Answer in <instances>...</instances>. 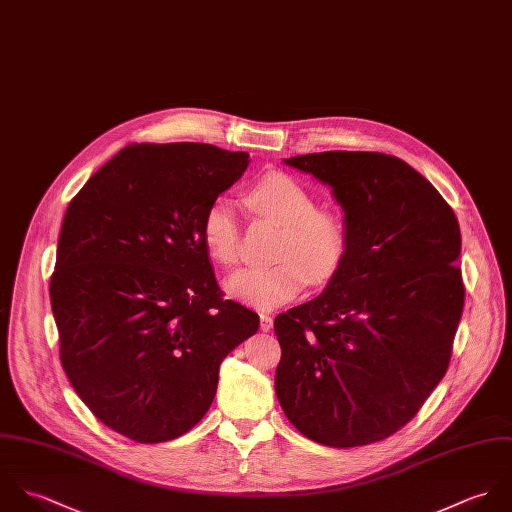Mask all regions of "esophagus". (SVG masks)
<instances>
[{"label": "esophagus", "instance_id": "1", "mask_svg": "<svg viewBox=\"0 0 512 512\" xmlns=\"http://www.w3.org/2000/svg\"><path fill=\"white\" fill-rule=\"evenodd\" d=\"M271 328H273V316L261 312V330H263V332H269Z\"/></svg>", "mask_w": 512, "mask_h": 512}]
</instances>
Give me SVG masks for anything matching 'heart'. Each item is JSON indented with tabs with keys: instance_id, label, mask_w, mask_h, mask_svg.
Instances as JSON below:
<instances>
[{
	"instance_id": "1",
	"label": "heart",
	"mask_w": 512,
	"mask_h": 512,
	"mask_svg": "<svg viewBox=\"0 0 512 512\" xmlns=\"http://www.w3.org/2000/svg\"><path fill=\"white\" fill-rule=\"evenodd\" d=\"M249 200L265 217L281 225L269 267L233 273L225 289L237 301L273 310L295 301L310 283L336 275L348 253V225L340 211L316 207L307 186L297 178L271 172L251 190ZM200 235L207 255L219 265H233L239 253V225L233 204L217 198L205 207Z\"/></svg>"
}]
</instances>
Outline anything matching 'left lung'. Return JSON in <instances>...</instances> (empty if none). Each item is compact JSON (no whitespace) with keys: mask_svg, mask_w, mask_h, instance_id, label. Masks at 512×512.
<instances>
[{"mask_svg":"<svg viewBox=\"0 0 512 512\" xmlns=\"http://www.w3.org/2000/svg\"><path fill=\"white\" fill-rule=\"evenodd\" d=\"M289 166L328 184L348 253L322 295L275 318V390L289 421L328 447L390 437L445 376L465 305L459 221L404 160L318 152Z\"/></svg>","mask_w":512,"mask_h":512,"instance_id":"1","label":"left lung"}]
</instances>
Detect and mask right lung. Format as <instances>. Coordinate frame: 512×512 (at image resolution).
<instances>
[{
	"label": "right lung",
	"instance_id": "obj_1",
	"mask_svg": "<svg viewBox=\"0 0 512 512\" xmlns=\"http://www.w3.org/2000/svg\"><path fill=\"white\" fill-rule=\"evenodd\" d=\"M249 166L200 142L130 144L67 207L51 275L63 370L93 415L138 443L190 431L223 358L257 332L207 259L205 207Z\"/></svg>",
	"mask_w": 512,
	"mask_h": 512
}]
</instances>
